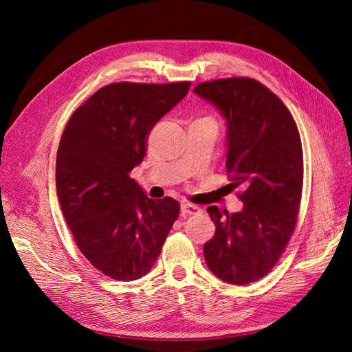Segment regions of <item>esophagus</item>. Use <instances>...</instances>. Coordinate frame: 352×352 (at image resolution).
<instances>
[{
  "label": "esophagus",
  "instance_id": "34e87169",
  "mask_svg": "<svg viewBox=\"0 0 352 352\" xmlns=\"http://www.w3.org/2000/svg\"><path fill=\"white\" fill-rule=\"evenodd\" d=\"M201 213V208L195 204H190V203H183L182 204V216H193V214H198Z\"/></svg>",
  "mask_w": 352,
  "mask_h": 352
}]
</instances>
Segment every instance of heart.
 Instances as JSON below:
<instances>
[{"mask_svg":"<svg viewBox=\"0 0 352 352\" xmlns=\"http://www.w3.org/2000/svg\"><path fill=\"white\" fill-rule=\"evenodd\" d=\"M203 122H206V124H213V125H216V121H214V119H213L212 116H201V118H197L195 121H193L192 124H203Z\"/></svg>","mask_w":352,"mask_h":352,"instance_id":"obj_1","label":"heart"}]
</instances>
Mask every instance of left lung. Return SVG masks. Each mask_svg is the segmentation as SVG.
Listing matches in <instances>:
<instances>
[{
  "label": "left lung",
  "mask_w": 352,
  "mask_h": 352,
  "mask_svg": "<svg viewBox=\"0 0 352 352\" xmlns=\"http://www.w3.org/2000/svg\"><path fill=\"white\" fill-rule=\"evenodd\" d=\"M193 92L227 118V172L243 208L207 207L216 233L204 245L208 269L245 286L271 272L294 234L301 206L304 159L300 131L272 91L250 77L204 81Z\"/></svg>",
  "instance_id": "8db88e82"
}]
</instances>
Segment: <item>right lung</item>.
Listing matches in <instances>:
<instances>
[{
  "label": "right lung",
  "mask_w": 352,
  "mask_h": 352,
  "mask_svg": "<svg viewBox=\"0 0 352 352\" xmlns=\"http://www.w3.org/2000/svg\"><path fill=\"white\" fill-rule=\"evenodd\" d=\"M190 81L98 89L74 111L62 134L56 188L65 221L83 256L106 276L146 275L180 213L174 198L151 199L130 177L148 136L189 92Z\"/></svg>",
  "instance_id": "right-lung-1"
}]
</instances>
